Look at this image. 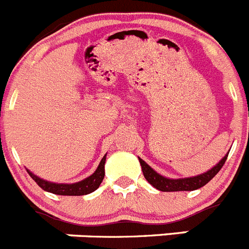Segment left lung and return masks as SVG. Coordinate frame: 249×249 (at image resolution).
<instances>
[{
    "instance_id": "8db88e82",
    "label": "left lung",
    "mask_w": 249,
    "mask_h": 249,
    "mask_svg": "<svg viewBox=\"0 0 249 249\" xmlns=\"http://www.w3.org/2000/svg\"><path fill=\"white\" fill-rule=\"evenodd\" d=\"M229 151L224 155L217 164H215L213 168H211L209 170L204 172L203 174H198V176L194 177H188V178H178V179H172L166 178V177L161 176L159 173L155 172L150 165L145 163V161L140 159V165H142V174L145 177L146 180L150 183L154 188H157L158 190H161V192H183V190H196L199 189V188L204 187L208 181H211L212 179L217 176V173L222 169L223 164L226 163L227 157H228Z\"/></svg>"
}]
</instances>
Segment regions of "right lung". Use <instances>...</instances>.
<instances>
[{"label":"right lung","mask_w":249,"mask_h":249,"mask_svg":"<svg viewBox=\"0 0 249 249\" xmlns=\"http://www.w3.org/2000/svg\"><path fill=\"white\" fill-rule=\"evenodd\" d=\"M105 160H107V154L104 155L100 164H99V166L91 176L83 179V180L76 181V183H71V184L45 180V179L40 178L32 172H30L29 169L26 170L30 174V177L37 183L38 187L42 188L45 192H50V193L57 194V196H86V194L95 192L99 188V185L101 184L104 176H105Z\"/></svg>","instance_id":"right-lung-1"}]
</instances>
